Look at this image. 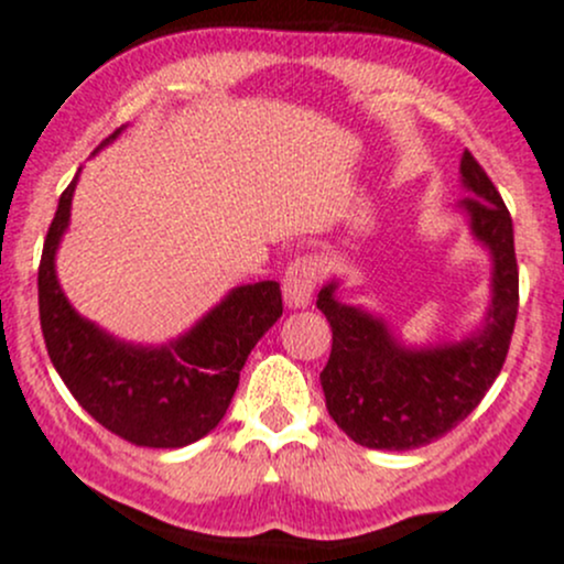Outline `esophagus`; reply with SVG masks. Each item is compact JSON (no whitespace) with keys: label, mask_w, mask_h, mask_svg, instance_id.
<instances>
[{"label":"esophagus","mask_w":564,"mask_h":564,"mask_svg":"<svg viewBox=\"0 0 564 564\" xmlns=\"http://www.w3.org/2000/svg\"><path fill=\"white\" fill-rule=\"evenodd\" d=\"M318 281V261L311 256H300L286 267L283 275V300L289 308H305L314 297V289Z\"/></svg>","instance_id":"esophagus-1"}]
</instances>
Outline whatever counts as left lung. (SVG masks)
I'll use <instances>...</instances> for the list:
<instances>
[{
    "instance_id": "obj_1",
    "label": "left lung",
    "mask_w": 564,
    "mask_h": 564,
    "mask_svg": "<svg viewBox=\"0 0 564 564\" xmlns=\"http://www.w3.org/2000/svg\"><path fill=\"white\" fill-rule=\"evenodd\" d=\"M456 204L471 237L491 256V303L460 340L409 346L382 316L335 297L338 281L318 292L316 308L333 327V351L322 371L329 417L349 440L371 451H414L456 429L502 371L519 314L513 220L471 152L460 155Z\"/></svg>"
}]
</instances>
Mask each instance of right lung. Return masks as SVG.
Segmentation results:
<instances>
[{
  "instance_id": "add662e5",
  "label": "right lung",
  "mask_w": 564,
  "mask_h": 564,
  "mask_svg": "<svg viewBox=\"0 0 564 564\" xmlns=\"http://www.w3.org/2000/svg\"><path fill=\"white\" fill-rule=\"evenodd\" d=\"M122 130H113L100 147ZM78 174L56 204L37 270L45 349L73 398L111 434L139 447L191 445L224 420L250 349L283 314L281 286L259 281L231 289L169 344L113 338L73 308L56 278V250L70 226Z\"/></svg>"
}]
</instances>
